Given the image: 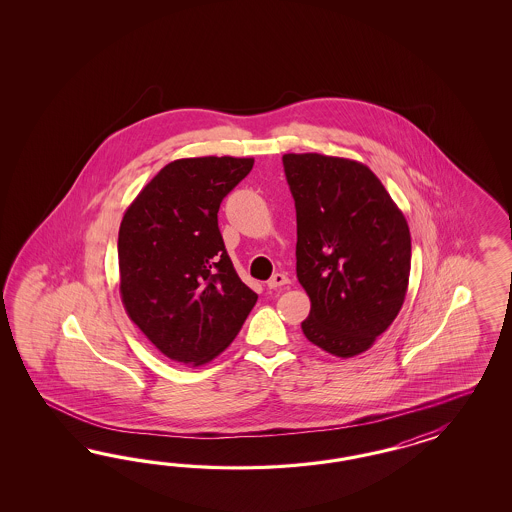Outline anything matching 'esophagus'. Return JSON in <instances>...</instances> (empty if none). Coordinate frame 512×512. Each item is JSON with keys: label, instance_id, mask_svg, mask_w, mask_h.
Instances as JSON below:
<instances>
[{"label": "esophagus", "instance_id": "esophagus-1", "mask_svg": "<svg viewBox=\"0 0 512 512\" xmlns=\"http://www.w3.org/2000/svg\"><path fill=\"white\" fill-rule=\"evenodd\" d=\"M287 283H289V278H287L285 274H281V272H278V274H274L272 278L266 281L268 289H278V287H283V285H287Z\"/></svg>", "mask_w": 512, "mask_h": 512}]
</instances>
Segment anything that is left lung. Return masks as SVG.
<instances>
[{"label": "left lung", "mask_w": 512, "mask_h": 512, "mask_svg": "<svg viewBox=\"0 0 512 512\" xmlns=\"http://www.w3.org/2000/svg\"><path fill=\"white\" fill-rule=\"evenodd\" d=\"M296 208V278L310 296L304 336L334 357L368 351L402 310L411 234L366 165L285 154Z\"/></svg>", "instance_id": "obj_1"}]
</instances>
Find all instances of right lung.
<instances>
[{"label": "right lung", "instance_id": "obj_1", "mask_svg": "<svg viewBox=\"0 0 512 512\" xmlns=\"http://www.w3.org/2000/svg\"><path fill=\"white\" fill-rule=\"evenodd\" d=\"M251 169V157L176 159L125 210L118 234L122 302L174 362L201 366L216 358L257 302L217 227L219 204Z\"/></svg>", "mask_w": 512, "mask_h": 512}]
</instances>
